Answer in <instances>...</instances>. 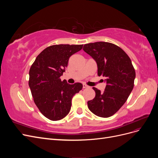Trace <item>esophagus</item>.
I'll return each mask as SVG.
<instances>
[{
    "label": "esophagus",
    "mask_w": 158,
    "mask_h": 158,
    "mask_svg": "<svg viewBox=\"0 0 158 158\" xmlns=\"http://www.w3.org/2000/svg\"><path fill=\"white\" fill-rule=\"evenodd\" d=\"M89 86L88 85H87L86 84H83V88H88Z\"/></svg>",
    "instance_id": "34e87169"
}]
</instances>
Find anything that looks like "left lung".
<instances>
[{
    "mask_svg": "<svg viewBox=\"0 0 158 158\" xmlns=\"http://www.w3.org/2000/svg\"><path fill=\"white\" fill-rule=\"evenodd\" d=\"M83 50L96 62L98 74L105 77L103 92L93 88L95 96L88 102L89 109L95 115L112 116L126 102L134 87L136 73L126 52L108 42L85 44Z\"/></svg>",
    "mask_w": 158,
    "mask_h": 158,
    "instance_id": "left-lung-1",
    "label": "left lung"
}]
</instances>
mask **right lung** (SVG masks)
<instances>
[{
    "instance_id": "right-lung-1",
    "label": "right lung",
    "mask_w": 158,
    "mask_h": 158,
    "mask_svg": "<svg viewBox=\"0 0 158 158\" xmlns=\"http://www.w3.org/2000/svg\"><path fill=\"white\" fill-rule=\"evenodd\" d=\"M83 45H55L38 55L30 69L29 86L40 112L51 121H59L69 114L74 95L82 89L81 83L61 81L70 56Z\"/></svg>"
}]
</instances>
